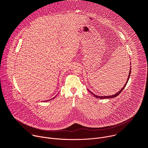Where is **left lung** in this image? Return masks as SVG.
<instances>
[{"mask_svg":"<svg viewBox=\"0 0 148 148\" xmlns=\"http://www.w3.org/2000/svg\"><path fill=\"white\" fill-rule=\"evenodd\" d=\"M131 69H130V73H129V76H128V79H127V81H126V82L125 83V84L124 85V86L122 87V88H121V90L119 91H118L117 93H116L115 94H114V95H110V96H98V95H95L94 94H93V93H92L91 91H90L92 95H94V96L95 97H96V98H100V99H105V98H114V97H117L122 91V90L124 89V88L125 87V86H126V84H127V83H128V80H129V79H130V74H131Z\"/></svg>","mask_w":148,"mask_h":148,"instance_id":"obj_1","label":"left lung"}]
</instances>
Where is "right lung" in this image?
Masks as SVG:
<instances>
[{"label": "right lung", "instance_id": "obj_1", "mask_svg": "<svg viewBox=\"0 0 148 148\" xmlns=\"http://www.w3.org/2000/svg\"><path fill=\"white\" fill-rule=\"evenodd\" d=\"M55 98V97H54V98Z\"/></svg>", "mask_w": 148, "mask_h": 148}]
</instances>
